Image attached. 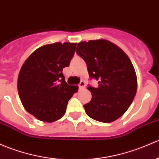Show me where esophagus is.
Instances as JSON below:
<instances>
[{
  "mask_svg": "<svg viewBox=\"0 0 159 159\" xmlns=\"http://www.w3.org/2000/svg\"><path fill=\"white\" fill-rule=\"evenodd\" d=\"M85 86H86V84H85L84 81H81V82H80V84H79V88H80V89H84V88H85Z\"/></svg>",
  "mask_w": 159,
  "mask_h": 159,
  "instance_id": "1",
  "label": "esophagus"
}]
</instances>
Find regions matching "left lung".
<instances>
[{"label":"left lung","instance_id":"left-lung-1","mask_svg":"<svg viewBox=\"0 0 159 159\" xmlns=\"http://www.w3.org/2000/svg\"><path fill=\"white\" fill-rule=\"evenodd\" d=\"M76 52L86 62L89 76L98 81V88H88L92 98L84 105L87 115L102 123L119 119L136 93V74L129 58L104 39L80 42Z\"/></svg>","mask_w":159,"mask_h":159}]
</instances>
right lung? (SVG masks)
I'll return each instance as SVG.
<instances>
[{
	"instance_id": "right-lung-1",
	"label": "right lung",
	"mask_w": 159,
	"mask_h": 159,
	"mask_svg": "<svg viewBox=\"0 0 159 159\" xmlns=\"http://www.w3.org/2000/svg\"><path fill=\"white\" fill-rule=\"evenodd\" d=\"M76 43H55L38 48L26 59L18 75L17 90L25 110L36 119L52 123L66 113L78 86L62 74L75 54Z\"/></svg>"
}]
</instances>
